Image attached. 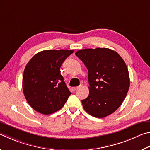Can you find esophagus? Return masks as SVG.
<instances>
[{
    "label": "esophagus",
    "instance_id": "esophagus-1",
    "mask_svg": "<svg viewBox=\"0 0 150 150\" xmlns=\"http://www.w3.org/2000/svg\"><path fill=\"white\" fill-rule=\"evenodd\" d=\"M79 88V86H76V87H74V88H73V91H76V90H77V88Z\"/></svg>",
    "mask_w": 150,
    "mask_h": 150
}]
</instances>
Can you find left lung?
<instances>
[{"mask_svg": "<svg viewBox=\"0 0 150 150\" xmlns=\"http://www.w3.org/2000/svg\"><path fill=\"white\" fill-rule=\"evenodd\" d=\"M75 55L88 71L89 95L82 100L87 113L103 118L117 110L130 86L127 65L115 51L106 48H86Z\"/></svg>", "mask_w": 150, "mask_h": 150, "instance_id": "8db88e82", "label": "left lung"}]
</instances>
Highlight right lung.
Masks as SVG:
<instances>
[{"instance_id":"add662e5","label":"right lung","mask_w":150,"mask_h":150,"mask_svg":"<svg viewBox=\"0 0 150 150\" xmlns=\"http://www.w3.org/2000/svg\"><path fill=\"white\" fill-rule=\"evenodd\" d=\"M73 50H47L37 53L24 69L23 92L30 106L49 115L63 107L71 94L60 73V67Z\"/></svg>"}]
</instances>
